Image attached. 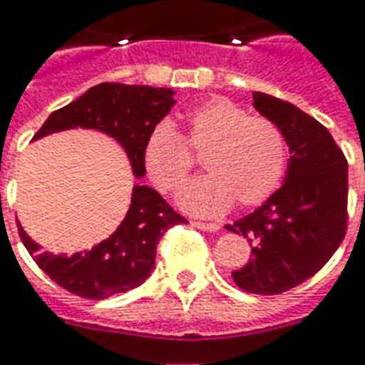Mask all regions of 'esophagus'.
I'll list each match as a JSON object with an SVG mask.
<instances>
[{"instance_id": "esophagus-1", "label": "esophagus", "mask_w": 365, "mask_h": 365, "mask_svg": "<svg viewBox=\"0 0 365 365\" xmlns=\"http://www.w3.org/2000/svg\"><path fill=\"white\" fill-rule=\"evenodd\" d=\"M192 226L197 230H203V232H218L220 230L217 222H192Z\"/></svg>"}]
</instances>
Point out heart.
<instances>
[{
	"instance_id": "obj_1",
	"label": "heart",
	"mask_w": 365,
	"mask_h": 365,
	"mask_svg": "<svg viewBox=\"0 0 365 365\" xmlns=\"http://www.w3.org/2000/svg\"><path fill=\"white\" fill-rule=\"evenodd\" d=\"M194 154L203 156L209 175L188 182L179 201L201 217L224 212L233 201L239 207L262 205L279 190L288 165L281 128L224 98L192 109L182 135L169 122L156 124L143 147V165L153 185L169 194L196 165Z\"/></svg>"
}]
</instances>
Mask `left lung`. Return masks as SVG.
<instances>
[{"instance_id":"obj_1","label":"left lung","mask_w":365,"mask_h":365,"mask_svg":"<svg viewBox=\"0 0 365 365\" xmlns=\"http://www.w3.org/2000/svg\"><path fill=\"white\" fill-rule=\"evenodd\" d=\"M256 110L281 128L290 147L284 185L226 228L243 233L252 252L233 282L250 294H282L319 273L346 232L349 171L331 133L296 105L255 92Z\"/></svg>"}]
</instances>
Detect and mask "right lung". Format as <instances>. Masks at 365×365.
<instances>
[{"instance_id": "add662e5", "label": "right lung", "mask_w": 365, "mask_h": 365, "mask_svg": "<svg viewBox=\"0 0 365 365\" xmlns=\"http://www.w3.org/2000/svg\"><path fill=\"white\" fill-rule=\"evenodd\" d=\"M173 103V92L169 88L101 83L78 100L54 110L34 139L77 126L100 130L120 143L133 173L143 177L147 135ZM177 224H186V218L158 192L148 186H133L126 218L109 239L90 250L73 256L41 252L39 245L28 237L20 224L19 233L35 264L56 284L81 298L105 299L139 287L150 275L160 239Z\"/></svg>"}]
</instances>
